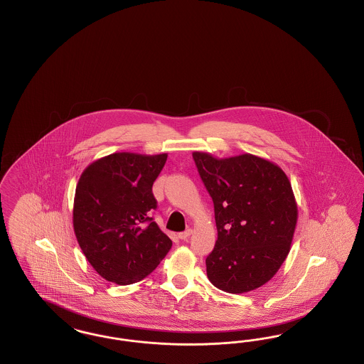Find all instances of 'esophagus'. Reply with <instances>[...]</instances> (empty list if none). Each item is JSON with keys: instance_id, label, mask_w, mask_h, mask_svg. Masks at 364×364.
<instances>
[{"instance_id": "esophagus-1", "label": "esophagus", "mask_w": 364, "mask_h": 364, "mask_svg": "<svg viewBox=\"0 0 364 364\" xmlns=\"http://www.w3.org/2000/svg\"><path fill=\"white\" fill-rule=\"evenodd\" d=\"M191 233H192V229H187V230H184V232H181L180 235H178V237L181 239V240H187L188 237L191 236Z\"/></svg>"}]
</instances>
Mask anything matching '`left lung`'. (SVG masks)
Returning a JSON list of instances; mask_svg holds the SVG:
<instances>
[{
    "instance_id": "1",
    "label": "left lung",
    "mask_w": 364,
    "mask_h": 364,
    "mask_svg": "<svg viewBox=\"0 0 364 364\" xmlns=\"http://www.w3.org/2000/svg\"><path fill=\"white\" fill-rule=\"evenodd\" d=\"M213 203L218 239L206 258L210 282L228 294H245L274 277L287 259L297 223L289 178L270 161L193 151Z\"/></svg>"
}]
</instances>
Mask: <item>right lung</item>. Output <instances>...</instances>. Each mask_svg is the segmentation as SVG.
<instances>
[{"label": "right lung", "mask_w": 364, "mask_h": 364, "mask_svg": "<svg viewBox=\"0 0 364 364\" xmlns=\"http://www.w3.org/2000/svg\"><path fill=\"white\" fill-rule=\"evenodd\" d=\"M168 154L114 153L90 164L73 200V230L101 277L128 285L147 277L172 248L153 221V184Z\"/></svg>", "instance_id": "1"}]
</instances>
